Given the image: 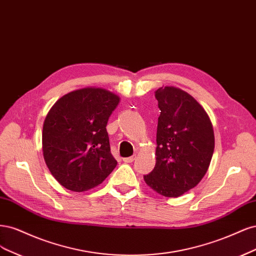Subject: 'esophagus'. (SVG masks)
Instances as JSON below:
<instances>
[{"mask_svg":"<svg viewBox=\"0 0 256 256\" xmlns=\"http://www.w3.org/2000/svg\"><path fill=\"white\" fill-rule=\"evenodd\" d=\"M135 160V156H130V158H123V162H133Z\"/></svg>","mask_w":256,"mask_h":256,"instance_id":"1","label":"esophagus"}]
</instances>
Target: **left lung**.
I'll return each mask as SVG.
<instances>
[{
	"label": "left lung",
	"instance_id": "obj_1",
	"mask_svg": "<svg viewBox=\"0 0 256 256\" xmlns=\"http://www.w3.org/2000/svg\"><path fill=\"white\" fill-rule=\"evenodd\" d=\"M154 94L160 110L156 164L144 178L154 192L176 198L199 184L208 171L214 130L203 107L182 89L160 87Z\"/></svg>",
	"mask_w": 256,
	"mask_h": 256
}]
</instances>
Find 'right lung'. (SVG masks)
I'll list each match as a JSON object with an SVG mask.
<instances>
[{
  "label": "right lung",
  "instance_id": "1",
  "mask_svg": "<svg viewBox=\"0 0 256 256\" xmlns=\"http://www.w3.org/2000/svg\"><path fill=\"white\" fill-rule=\"evenodd\" d=\"M119 96L102 88H83L57 101L44 123L46 166L62 186L86 192L108 176L117 160L106 126Z\"/></svg>",
  "mask_w": 256,
  "mask_h": 256
}]
</instances>
